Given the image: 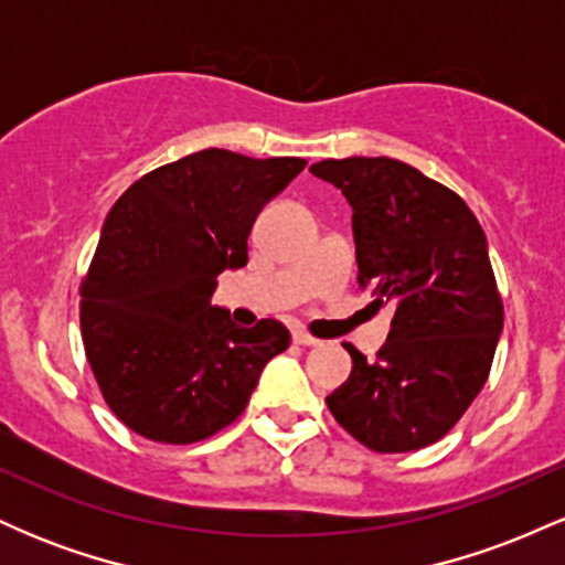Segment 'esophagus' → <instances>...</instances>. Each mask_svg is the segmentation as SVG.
Returning <instances> with one entry per match:
<instances>
[{
  "label": "esophagus",
  "mask_w": 565,
  "mask_h": 565,
  "mask_svg": "<svg viewBox=\"0 0 565 565\" xmlns=\"http://www.w3.org/2000/svg\"><path fill=\"white\" fill-rule=\"evenodd\" d=\"M291 340H295L297 345H302V348H316V345H321L319 337L308 334V332H305V329H295V332H291Z\"/></svg>",
  "instance_id": "1"
}]
</instances>
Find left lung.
I'll use <instances>...</instances> for the list:
<instances>
[{"mask_svg": "<svg viewBox=\"0 0 565 565\" xmlns=\"http://www.w3.org/2000/svg\"><path fill=\"white\" fill-rule=\"evenodd\" d=\"M353 206L359 284L393 321L377 361L353 345V372L329 412L380 454L417 451L459 423L489 377L502 334V297L486 233L457 193L387 157L310 167Z\"/></svg>", "mask_w": 565, "mask_h": 565, "instance_id": "1", "label": "left lung"}]
</instances>
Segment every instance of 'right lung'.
Segmentation results:
<instances>
[{"mask_svg": "<svg viewBox=\"0 0 565 565\" xmlns=\"http://www.w3.org/2000/svg\"><path fill=\"white\" fill-rule=\"evenodd\" d=\"M305 164L206 148L142 174L111 206L82 281V340L129 430L159 444L215 436L289 348L281 321L236 327L212 291L244 268L257 215Z\"/></svg>", "mask_w": 565, "mask_h": 565, "instance_id": "add662e5", "label": "right lung"}]
</instances>
